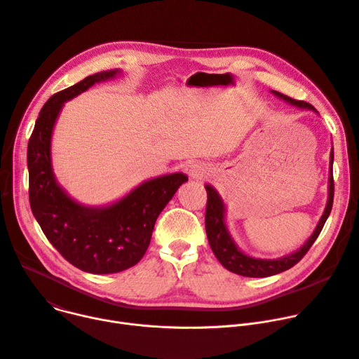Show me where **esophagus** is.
<instances>
[{
    "label": "esophagus",
    "mask_w": 359,
    "mask_h": 359,
    "mask_svg": "<svg viewBox=\"0 0 359 359\" xmlns=\"http://www.w3.org/2000/svg\"><path fill=\"white\" fill-rule=\"evenodd\" d=\"M205 173H206L205 166L198 165V163H194V165H191V166L189 168V175H190L193 179H201V177H203Z\"/></svg>",
    "instance_id": "esophagus-1"
}]
</instances>
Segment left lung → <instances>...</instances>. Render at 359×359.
I'll return each mask as SVG.
<instances>
[{
	"mask_svg": "<svg viewBox=\"0 0 359 359\" xmlns=\"http://www.w3.org/2000/svg\"><path fill=\"white\" fill-rule=\"evenodd\" d=\"M272 93L285 102L290 103L292 106H297L299 109H306L318 113L315 107L306 102L302 100H295L290 99V97L272 90ZM332 165H334V150L331 151V165H330V189H328V203L327 208L323 210L322 217L319 219L316 229L311 235V238L304 243L301 249L297 252H293L287 256L279 257V259H257V257H250L245 255L233 242V239L229 235V231H227L226 223H224V205L222 198L219 196V193L209 184H206V191H208V203H206V215H205V226H206V233H208V241L209 245L217 257L219 262L227 269L236 275L248 276V278H266L272 276L276 273H280L283 271L290 269L292 266H295L299 260L306 255V252L311 249L316 238L319 236L322 227L327 222L331 210H332V203H334V173H332Z\"/></svg>",
	"mask_w": 359,
	"mask_h": 359,
	"instance_id": "obj_1",
	"label": "left lung"
}]
</instances>
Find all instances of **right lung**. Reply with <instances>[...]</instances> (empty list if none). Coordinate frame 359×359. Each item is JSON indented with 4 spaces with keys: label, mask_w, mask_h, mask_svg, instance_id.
I'll use <instances>...</instances> for the list:
<instances>
[{
    "label": "right lung",
    "mask_w": 359,
    "mask_h": 359,
    "mask_svg": "<svg viewBox=\"0 0 359 359\" xmlns=\"http://www.w3.org/2000/svg\"><path fill=\"white\" fill-rule=\"evenodd\" d=\"M118 70L100 72L51 95L43 106L28 140L29 206L50 243L76 268L88 273H116L135 266L144 256L160 212L179 186L183 173L154 177L121 201L88 208L64 191L51 168V135L64 103L93 84L113 79Z\"/></svg>",
    "instance_id": "1"
}]
</instances>
